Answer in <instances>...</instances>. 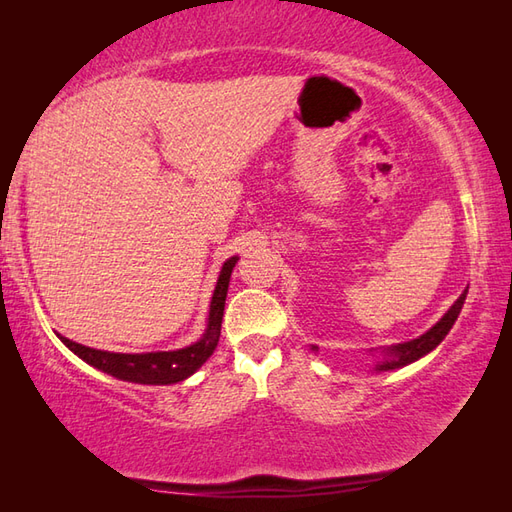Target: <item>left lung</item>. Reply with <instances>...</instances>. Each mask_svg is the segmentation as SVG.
Wrapping results in <instances>:
<instances>
[{
    "label": "left lung",
    "instance_id": "8db88e82",
    "mask_svg": "<svg viewBox=\"0 0 512 512\" xmlns=\"http://www.w3.org/2000/svg\"><path fill=\"white\" fill-rule=\"evenodd\" d=\"M466 292H469V288H466L462 295L455 299L453 306L442 314V319L436 325H433V328H429L427 332L420 334L418 339L383 347V350H380L378 361H376L374 372H391V369H400L405 365L416 363L418 358L427 356L431 350H436V347L444 341V336H447L449 330L453 328V323L458 321V314L462 312ZM312 352H319V347L312 345Z\"/></svg>",
    "mask_w": 512,
    "mask_h": 512
}]
</instances>
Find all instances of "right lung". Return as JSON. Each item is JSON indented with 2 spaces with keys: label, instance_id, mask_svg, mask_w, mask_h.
Listing matches in <instances>:
<instances>
[{
  "label": "right lung",
  "instance_id": "right-lung-1",
  "mask_svg": "<svg viewBox=\"0 0 512 512\" xmlns=\"http://www.w3.org/2000/svg\"><path fill=\"white\" fill-rule=\"evenodd\" d=\"M237 259L239 257L233 255L222 264L220 277H217V284H215L213 297H211L209 319H206L204 334L195 343L182 347V350L121 354V352L94 350V347L65 339V336H61V334H57V336L70 352H74L81 358V361H85L96 369H101V372L110 374L118 380H127V383H138V385L180 383V380L189 378L198 372V369L206 361H209V356L215 352L217 341H220L228 281H231V273L237 264Z\"/></svg>",
  "mask_w": 512,
  "mask_h": 512
}]
</instances>
